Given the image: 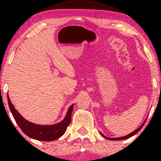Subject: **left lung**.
I'll list each match as a JSON object with an SVG mask.
<instances>
[{
	"mask_svg": "<svg viewBox=\"0 0 161 161\" xmlns=\"http://www.w3.org/2000/svg\"><path fill=\"white\" fill-rule=\"evenodd\" d=\"M146 120H147V119H146L144 120V123H143V124H142V125H141V126H140L139 127H138V128L136 129V130H134L133 132H132L131 133L128 134V135H127V136H122V137H119V138H108V137H106V136H105L104 135H103V134L102 133H100V134H101V135H102V136H103V138H106V139H108V140H111V141H120V140L127 139V138H130V137H132V136H133L134 135H136V134L137 133L138 131L141 130V129H142V127H143V126H144V125L145 122H146Z\"/></svg>",
	"mask_w": 161,
	"mask_h": 161,
	"instance_id": "left-lung-1",
	"label": "left lung"
}]
</instances>
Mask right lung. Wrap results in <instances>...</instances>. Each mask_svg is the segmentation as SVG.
<instances>
[{
	"label": "right lung",
	"instance_id": "right-lung-1",
	"mask_svg": "<svg viewBox=\"0 0 161 161\" xmlns=\"http://www.w3.org/2000/svg\"><path fill=\"white\" fill-rule=\"evenodd\" d=\"M7 100L10 111L17 124L25 135L34 139L45 141V142H51V141L58 139L65 133L67 126L71 122V115L74 104L70 105L64 119L61 122L55 125H36L26 120L14 108V106L11 102L8 95L7 96Z\"/></svg>",
	"mask_w": 161,
	"mask_h": 161
}]
</instances>
